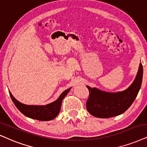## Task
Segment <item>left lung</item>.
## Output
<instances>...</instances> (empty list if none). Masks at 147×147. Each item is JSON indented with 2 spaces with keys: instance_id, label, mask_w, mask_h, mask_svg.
<instances>
[{
  "instance_id": "8db88e82",
  "label": "left lung",
  "mask_w": 147,
  "mask_h": 147,
  "mask_svg": "<svg viewBox=\"0 0 147 147\" xmlns=\"http://www.w3.org/2000/svg\"><path fill=\"white\" fill-rule=\"evenodd\" d=\"M142 74L143 68L140 63L132 84L123 92L109 93L87 86L90 94L86 102L87 111L99 118L113 117L123 113L138 95L142 84Z\"/></svg>"
}]
</instances>
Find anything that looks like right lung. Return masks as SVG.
<instances>
[{"label": "right lung", "mask_w": 147, "mask_h": 147, "mask_svg": "<svg viewBox=\"0 0 147 147\" xmlns=\"http://www.w3.org/2000/svg\"><path fill=\"white\" fill-rule=\"evenodd\" d=\"M70 88L65 90L61 94L58 99L53 102L45 106H34L26 105L20 102H18L12 94L9 92L10 97L14 105L18 108V109L28 117L39 121H50L56 117L60 111L62 102L64 98L69 92Z\"/></svg>", "instance_id": "1"}]
</instances>
